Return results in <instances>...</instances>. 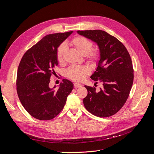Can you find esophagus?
I'll return each instance as SVG.
<instances>
[{
	"mask_svg": "<svg viewBox=\"0 0 154 154\" xmlns=\"http://www.w3.org/2000/svg\"><path fill=\"white\" fill-rule=\"evenodd\" d=\"M74 87L75 88H80L82 87V85L80 84V83H74Z\"/></svg>",
	"mask_w": 154,
	"mask_h": 154,
	"instance_id": "esophagus-1",
	"label": "esophagus"
}]
</instances>
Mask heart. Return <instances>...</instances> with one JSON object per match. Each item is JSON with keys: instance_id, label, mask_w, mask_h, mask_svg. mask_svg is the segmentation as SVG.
Listing matches in <instances>:
<instances>
[{"instance_id": "obj_1", "label": "heart", "mask_w": 154, "mask_h": 154, "mask_svg": "<svg viewBox=\"0 0 154 154\" xmlns=\"http://www.w3.org/2000/svg\"><path fill=\"white\" fill-rule=\"evenodd\" d=\"M82 56H85L87 61L92 65H96L101 58V53L98 49H92L93 44L89 39L83 36H76L74 37L68 42ZM66 48L64 44L59 46L57 53V59L58 63L62 64L64 62L65 54ZM90 69L87 66H72L67 70V76L71 80L75 82H81L89 74Z\"/></svg>"}]
</instances>
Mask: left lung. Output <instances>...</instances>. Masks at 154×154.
I'll list each match as a JSON object with an SVG mask.
<instances>
[{
  "label": "left lung",
  "instance_id": "8db88e82",
  "mask_svg": "<svg viewBox=\"0 0 154 154\" xmlns=\"http://www.w3.org/2000/svg\"><path fill=\"white\" fill-rule=\"evenodd\" d=\"M80 35L94 41L99 46L101 58L92 80L103 83L99 92L85 85L87 95L83 99L85 109L100 118L116 114L127 101L134 81V69L125 46L116 37L102 30L78 31Z\"/></svg>",
  "mask_w": 154,
  "mask_h": 154
}]
</instances>
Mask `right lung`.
Here are the masks:
<instances>
[{"instance_id": "obj_1", "label": "right lung", "mask_w": 154, "mask_h": 154, "mask_svg": "<svg viewBox=\"0 0 154 154\" xmlns=\"http://www.w3.org/2000/svg\"><path fill=\"white\" fill-rule=\"evenodd\" d=\"M72 32L46 35L27 50L20 60L16 82L17 94L24 108L37 119L54 118L73 89L72 83L67 79H63L57 90L49 86L58 65V47Z\"/></svg>"}]
</instances>
